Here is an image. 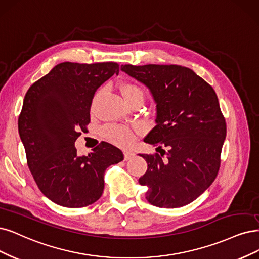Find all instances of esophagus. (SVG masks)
Instances as JSON below:
<instances>
[{
    "label": "esophagus",
    "instance_id": "esophagus-1",
    "mask_svg": "<svg viewBox=\"0 0 259 259\" xmlns=\"http://www.w3.org/2000/svg\"><path fill=\"white\" fill-rule=\"evenodd\" d=\"M123 156H124V160H130L133 156H135V154H133L132 151L130 150H123Z\"/></svg>",
    "mask_w": 259,
    "mask_h": 259
}]
</instances>
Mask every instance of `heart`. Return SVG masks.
Here are the masks:
<instances>
[{
    "label": "heart",
    "instance_id": "b5f03b06",
    "mask_svg": "<svg viewBox=\"0 0 259 259\" xmlns=\"http://www.w3.org/2000/svg\"><path fill=\"white\" fill-rule=\"evenodd\" d=\"M119 91L127 104L133 100H143V92L137 84L123 83L119 86ZM104 133L108 139L118 145H128L135 139V135L129 128L116 124L108 126L104 129Z\"/></svg>",
    "mask_w": 259,
    "mask_h": 259
}]
</instances>
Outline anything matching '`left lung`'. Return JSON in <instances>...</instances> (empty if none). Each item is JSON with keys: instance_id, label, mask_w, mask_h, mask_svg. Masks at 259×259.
Instances as JSON below:
<instances>
[{"instance_id": "left-lung-1", "label": "left lung", "mask_w": 259, "mask_h": 259, "mask_svg": "<svg viewBox=\"0 0 259 259\" xmlns=\"http://www.w3.org/2000/svg\"><path fill=\"white\" fill-rule=\"evenodd\" d=\"M120 70L144 84L156 102V126L144 142L162 152L139 154L147 162L139 179L148 188L146 199L160 208L190 204L213 183L221 163L226 123L214 90L179 65L129 64Z\"/></svg>"}]
</instances>
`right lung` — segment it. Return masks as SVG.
<instances>
[{
  "label": "right lung",
  "mask_w": 259,
  "mask_h": 259,
  "mask_svg": "<svg viewBox=\"0 0 259 259\" xmlns=\"http://www.w3.org/2000/svg\"><path fill=\"white\" fill-rule=\"evenodd\" d=\"M116 63L64 62L36 81L25 94L18 130L27 165L38 188L53 203L68 208L99 199L104 171L123 160L120 149L101 142L89 156L74 142L90 123L94 95L113 74Z\"/></svg>",
  "instance_id": "1"
}]
</instances>
